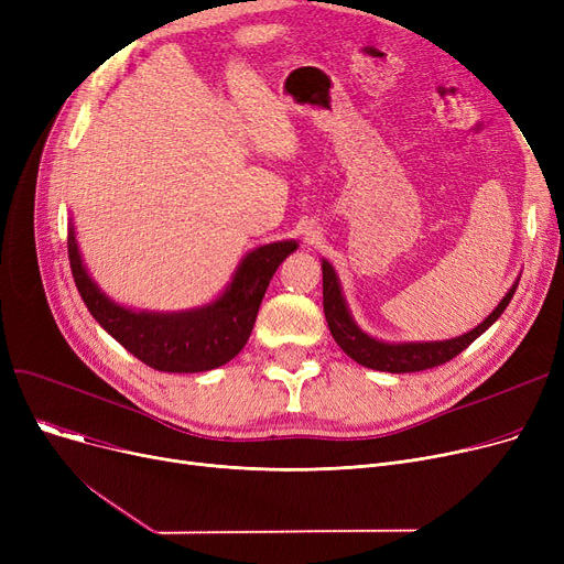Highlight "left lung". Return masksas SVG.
<instances>
[{
  "instance_id": "1",
  "label": "left lung",
  "mask_w": 564,
  "mask_h": 564,
  "mask_svg": "<svg viewBox=\"0 0 564 564\" xmlns=\"http://www.w3.org/2000/svg\"><path fill=\"white\" fill-rule=\"evenodd\" d=\"M517 290V283L512 290L502 297V302L496 306V311L478 324L476 329L457 336L453 340H438V343H402V345H389L370 338L364 334L354 319L347 313L345 300L340 294V285L336 279L334 267L324 260L322 262V297H324V315H327V324L332 329L334 340L343 347L349 359L357 364L381 370V372H419L427 368H436L441 364H448L455 359L459 351H464L480 334H485L491 324L500 317V313L508 308L512 294Z\"/></svg>"
}]
</instances>
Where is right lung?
Masks as SVG:
<instances>
[{
  "label": "right lung",
  "instance_id": "add662e5",
  "mask_svg": "<svg viewBox=\"0 0 564 564\" xmlns=\"http://www.w3.org/2000/svg\"><path fill=\"white\" fill-rule=\"evenodd\" d=\"M297 242H274L253 249L235 272L221 297L187 313H132L109 302L86 274L75 230L68 235V258L75 285L100 327L145 366L160 372H203L235 359L247 345L253 322L276 267Z\"/></svg>",
  "mask_w": 564,
  "mask_h": 564
}]
</instances>
